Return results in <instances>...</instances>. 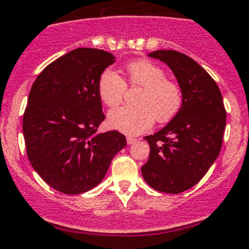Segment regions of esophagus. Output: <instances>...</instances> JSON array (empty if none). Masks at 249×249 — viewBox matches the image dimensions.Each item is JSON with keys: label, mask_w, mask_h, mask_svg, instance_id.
Here are the masks:
<instances>
[{"label": "esophagus", "mask_w": 249, "mask_h": 249, "mask_svg": "<svg viewBox=\"0 0 249 249\" xmlns=\"http://www.w3.org/2000/svg\"><path fill=\"white\" fill-rule=\"evenodd\" d=\"M136 141H137V140H136L135 137H127V138H126V142H127V144H133V143H135Z\"/></svg>", "instance_id": "34e87169"}]
</instances>
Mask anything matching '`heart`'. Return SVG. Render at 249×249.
I'll return each instance as SVG.
<instances>
[{
  "mask_svg": "<svg viewBox=\"0 0 249 249\" xmlns=\"http://www.w3.org/2000/svg\"><path fill=\"white\" fill-rule=\"evenodd\" d=\"M131 87H142L136 98L137 106H124L108 113L109 127L125 133L140 135L153 126L155 119L166 123L181 109L184 95L180 85L166 77V71L155 63L138 59L126 68ZM99 96L108 107L122 104L126 83L113 70H105L99 78Z\"/></svg>",
  "mask_w": 249,
  "mask_h": 249,
  "instance_id": "1",
  "label": "heart"
}]
</instances>
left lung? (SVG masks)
<instances>
[{
	"label": "left lung",
	"mask_w": 249,
	"mask_h": 249,
	"mask_svg": "<svg viewBox=\"0 0 249 249\" xmlns=\"http://www.w3.org/2000/svg\"><path fill=\"white\" fill-rule=\"evenodd\" d=\"M148 56L173 70L184 101L163 129L144 137L150 154L141 171L154 190L175 195L199 182L217 159L227 112L218 86L191 57L174 50H158Z\"/></svg>",
	"instance_id": "8db88e82"
}]
</instances>
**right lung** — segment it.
<instances>
[{"label":"right lung","mask_w":249,"mask_h":249,"mask_svg":"<svg viewBox=\"0 0 249 249\" xmlns=\"http://www.w3.org/2000/svg\"><path fill=\"white\" fill-rule=\"evenodd\" d=\"M114 57L104 50L68 52L38 75L22 118L26 153L54 190L78 195L98 186L126 145L117 130L98 133L105 120L98 83Z\"/></svg>","instance_id":"1"}]
</instances>
